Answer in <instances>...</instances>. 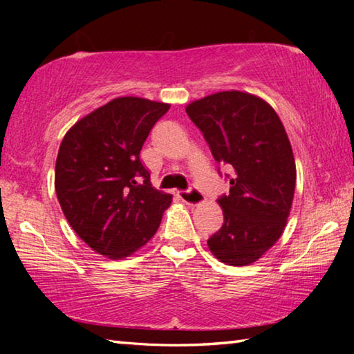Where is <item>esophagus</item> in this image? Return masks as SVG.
<instances>
[{
    "instance_id": "esophagus-1",
    "label": "esophagus",
    "mask_w": 354,
    "mask_h": 354,
    "mask_svg": "<svg viewBox=\"0 0 354 354\" xmlns=\"http://www.w3.org/2000/svg\"><path fill=\"white\" fill-rule=\"evenodd\" d=\"M179 198H181L184 203H187V205L198 206L203 201H205V195H203L198 189L192 187L189 190L179 192Z\"/></svg>"
}]
</instances>
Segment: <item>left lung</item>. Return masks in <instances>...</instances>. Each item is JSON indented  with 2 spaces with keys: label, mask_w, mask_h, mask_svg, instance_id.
Here are the masks:
<instances>
[{
  "label": "left lung",
  "mask_w": 354,
  "mask_h": 354,
  "mask_svg": "<svg viewBox=\"0 0 354 354\" xmlns=\"http://www.w3.org/2000/svg\"><path fill=\"white\" fill-rule=\"evenodd\" d=\"M185 112L214 159L232 170L230 194L217 200L223 225L209 250L227 266H250L273 247L289 217L297 181L289 137L273 107L251 93L218 92Z\"/></svg>",
  "instance_id": "1"
}]
</instances>
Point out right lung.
I'll list each match as a JSON object with an SVG mask.
<instances>
[{"label":"right lung","instance_id":"right-lung-1","mask_svg":"<svg viewBox=\"0 0 354 354\" xmlns=\"http://www.w3.org/2000/svg\"><path fill=\"white\" fill-rule=\"evenodd\" d=\"M170 104L137 97L109 101L65 134L55 187L65 218L93 251L123 259L158 231L171 195L156 190L140 149Z\"/></svg>","mask_w":354,"mask_h":354}]
</instances>
